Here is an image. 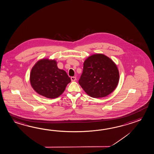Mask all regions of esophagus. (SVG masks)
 Here are the masks:
<instances>
[{
  "label": "esophagus",
  "mask_w": 154,
  "mask_h": 154,
  "mask_svg": "<svg viewBox=\"0 0 154 154\" xmlns=\"http://www.w3.org/2000/svg\"><path fill=\"white\" fill-rule=\"evenodd\" d=\"M71 81H75L77 80V79H76L75 77H71Z\"/></svg>",
  "instance_id": "esophagus-1"
}]
</instances>
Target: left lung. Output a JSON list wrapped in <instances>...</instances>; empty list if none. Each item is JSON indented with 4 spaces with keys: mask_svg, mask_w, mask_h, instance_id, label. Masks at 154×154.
<instances>
[{
    "mask_svg": "<svg viewBox=\"0 0 154 154\" xmlns=\"http://www.w3.org/2000/svg\"><path fill=\"white\" fill-rule=\"evenodd\" d=\"M119 79V71L114 62L104 55L96 54L84 62L79 83L88 95L102 98L116 88Z\"/></svg>",
    "mask_w": 154,
    "mask_h": 154,
    "instance_id": "1",
    "label": "left lung"
}]
</instances>
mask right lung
I'll return each mask as SVG.
<instances>
[{
  "instance_id": "right-lung-1",
  "label": "right lung",
  "mask_w": 154,
  "mask_h": 154,
  "mask_svg": "<svg viewBox=\"0 0 154 154\" xmlns=\"http://www.w3.org/2000/svg\"><path fill=\"white\" fill-rule=\"evenodd\" d=\"M30 83L36 92L48 98H55L64 92L71 79L58 69L55 60L43 59L31 69Z\"/></svg>"
}]
</instances>
